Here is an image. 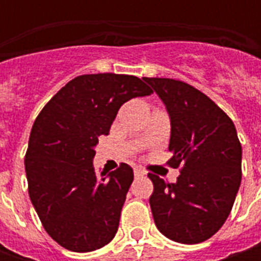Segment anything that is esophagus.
Listing matches in <instances>:
<instances>
[{
    "mask_svg": "<svg viewBox=\"0 0 261 261\" xmlns=\"http://www.w3.org/2000/svg\"><path fill=\"white\" fill-rule=\"evenodd\" d=\"M134 173H135V177H142V175H145V171H144L142 168H138V167L134 170Z\"/></svg>",
    "mask_w": 261,
    "mask_h": 261,
    "instance_id": "obj_1",
    "label": "esophagus"
}]
</instances>
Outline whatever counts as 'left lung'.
I'll return each instance as SVG.
<instances>
[{
    "instance_id": "1",
    "label": "left lung",
    "mask_w": 261,
    "mask_h": 261,
    "mask_svg": "<svg viewBox=\"0 0 261 261\" xmlns=\"http://www.w3.org/2000/svg\"><path fill=\"white\" fill-rule=\"evenodd\" d=\"M166 105L171 123L168 164L175 183L149 174L156 228L175 243L197 244L219 231L241 185L243 149L236 126L202 91L171 78H144Z\"/></svg>"
}]
</instances>
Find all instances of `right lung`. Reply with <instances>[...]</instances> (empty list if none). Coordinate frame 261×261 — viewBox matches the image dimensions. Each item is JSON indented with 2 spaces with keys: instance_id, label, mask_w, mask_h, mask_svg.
Listing matches in <instances>:
<instances>
[{
  "instance_id": "right-lung-1",
  "label": "right lung",
  "mask_w": 261,
  "mask_h": 261,
  "mask_svg": "<svg viewBox=\"0 0 261 261\" xmlns=\"http://www.w3.org/2000/svg\"><path fill=\"white\" fill-rule=\"evenodd\" d=\"M151 93L134 75H80L36 117L24 158L29 196L46 232L66 250L87 253L115 238L134 170L123 163L97 175L94 146L120 106Z\"/></svg>"
}]
</instances>
